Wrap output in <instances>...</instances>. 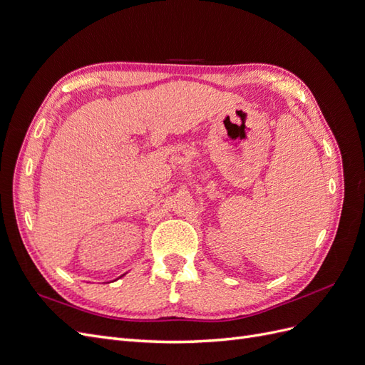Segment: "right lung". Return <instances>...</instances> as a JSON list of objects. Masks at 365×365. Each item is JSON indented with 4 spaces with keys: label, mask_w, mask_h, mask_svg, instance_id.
<instances>
[{
    "label": "right lung",
    "mask_w": 365,
    "mask_h": 365,
    "mask_svg": "<svg viewBox=\"0 0 365 365\" xmlns=\"http://www.w3.org/2000/svg\"><path fill=\"white\" fill-rule=\"evenodd\" d=\"M123 275H125V274H123ZM123 275H120V277H123ZM120 277H118V279H120ZM114 282H115V280H114Z\"/></svg>",
    "instance_id": "1"
}]
</instances>
